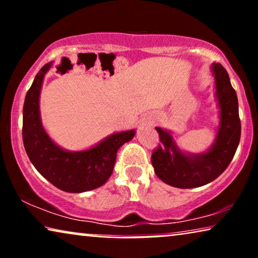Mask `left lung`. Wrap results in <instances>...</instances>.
Returning a JSON list of instances; mask_svg holds the SVG:
<instances>
[{
	"label": "left lung",
	"mask_w": 258,
	"mask_h": 258,
	"mask_svg": "<svg viewBox=\"0 0 258 258\" xmlns=\"http://www.w3.org/2000/svg\"><path fill=\"white\" fill-rule=\"evenodd\" d=\"M213 72L221 109L220 128L213 148L196 156L185 155L177 149L170 134L156 128L161 144L151 154V163L158 177L176 188H196L216 179L228 168L237 150L241 139L237 95L221 63H214Z\"/></svg>",
	"instance_id": "8db88e82"
}]
</instances>
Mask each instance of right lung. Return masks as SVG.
I'll return each mask as SVG.
<instances>
[{
	"label": "right lung",
	"mask_w": 258,
	"mask_h": 258,
	"mask_svg": "<svg viewBox=\"0 0 258 258\" xmlns=\"http://www.w3.org/2000/svg\"><path fill=\"white\" fill-rule=\"evenodd\" d=\"M51 62L42 67L28 90L23 104L24 149L36 170L56 188L83 192L103 185L114 170L117 150L135 136V130L114 134L89 150L70 153L49 139L41 124L38 98L44 74Z\"/></svg>",
	"instance_id": "right-lung-1"
}]
</instances>
